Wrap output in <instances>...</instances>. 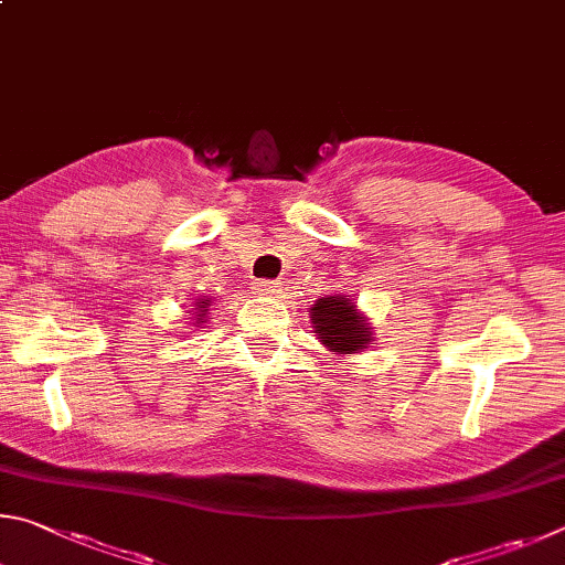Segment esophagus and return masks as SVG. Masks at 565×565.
<instances>
[{
	"instance_id": "34e87169",
	"label": "esophagus",
	"mask_w": 565,
	"mask_h": 565,
	"mask_svg": "<svg viewBox=\"0 0 565 565\" xmlns=\"http://www.w3.org/2000/svg\"><path fill=\"white\" fill-rule=\"evenodd\" d=\"M253 290H255V295H265V298H273V295L280 292V282H275V280H257L253 285Z\"/></svg>"
}]
</instances>
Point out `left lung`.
I'll return each instance as SVG.
<instances>
[{
    "mask_svg": "<svg viewBox=\"0 0 565 565\" xmlns=\"http://www.w3.org/2000/svg\"><path fill=\"white\" fill-rule=\"evenodd\" d=\"M312 322L324 348L342 354L362 350L372 334L367 320L354 310V305L348 298H332V295L315 302Z\"/></svg>",
    "mask_w": 565,
    "mask_h": 565,
    "instance_id": "obj_1",
    "label": "left lung"
}]
</instances>
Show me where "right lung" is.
I'll return each instance as SVG.
<instances>
[{"label": "right lung", "instance_id": "right-lung-1", "mask_svg": "<svg viewBox=\"0 0 565 565\" xmlns=\"http://www.w3.org/2000/svg\"><path fill=\"white\" fill-rule=\"evenodd\" d=\"M207 302H211V300H205V302H198V310H201V315H198V318H203V315H205V305Z\"/></svg>", "mask_w": 565, "mask_h": 565}]
</instances>
